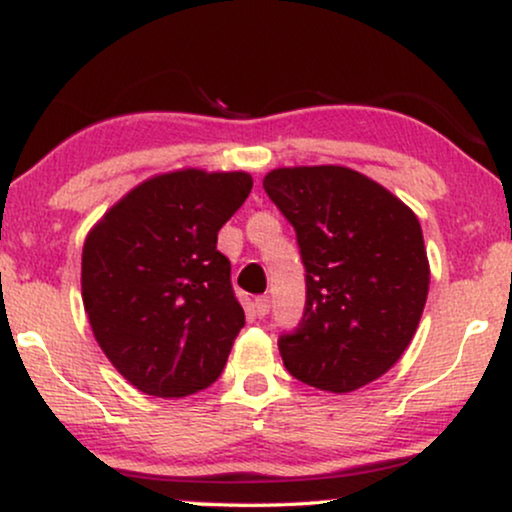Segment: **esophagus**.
Returning <instances> with one entry per match:
<instances>
[{
	"mask_svg": "<svg viewBox=\"0 0 512 512\" xmlns=\"http://www.w3.org/2000/svg\"><path fill=\"white\" fill-rule=\"evenodd\" d=\"M252 307H255V314L260 316H267L269 314V309H271V300H269V295H260V297H255V302H252Z\"/></svg>",
	"mask_w": 512,
	"mask_h": 512,
	"instance_id": "1",
	"label": "esophagus"
}]
</instances>
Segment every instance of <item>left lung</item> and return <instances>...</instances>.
Returning a JSON list of instances; mask_svg holds the SVG:
<instances>
[{
    "instance_id": "1",
    "label": "left lung",
    "mask_w": 512,
    "mask_h": 512,
    "mask_svg": "<svg viewBox=\"0 0 512 512\" xmlns=\"http://www.w3.org/2000/svg\"><path fill=\"white\" fill-rule=\"evenodd\" d=\"M264 191L295 229L307 286L302 321L278 338L288 373L326 392L373 383L409 347L428 300L416 215L340 165L281 167Z\"/></svg>"
}]
</instances>
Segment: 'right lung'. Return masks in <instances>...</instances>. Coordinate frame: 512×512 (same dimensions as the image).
Returning <instances> with one entry per match:
<instances>
[{
    "mask_svg": "<svg viewBox=\"0 0 512 512\" xmlns=\"http://www.w3.org/2000/svg\"><path fill=\"white\" fill-rule=\"evenodd\" d=\"M250 189L245 172L160 174L84 241V312L103 354L137 390L186 397L222 375L245 314L217 234Z\"/></svg>",
    "mask_w": 512,
    "mask_h": 512,
    "instance_id": "obj_1",
    "label": "right lung"
}]
</instances>
